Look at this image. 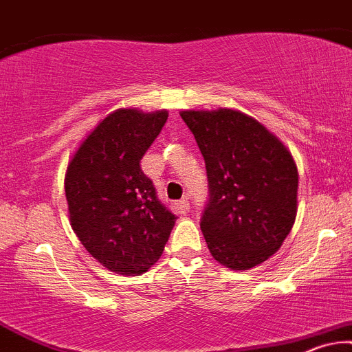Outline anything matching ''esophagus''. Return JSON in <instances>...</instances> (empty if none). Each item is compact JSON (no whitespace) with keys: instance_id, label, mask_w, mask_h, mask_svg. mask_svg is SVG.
Here are the masks:
<instances>
[{"instance_id":"obj_1","label":"esophagus","mask_w":352,"mask_h":352,"mask_svg":"<svg viewBox=\"0 0 352 352\" xmlns=\"http://www.w3.org/2000/svg\"><path fill=\"white\" fill-rule=\"evenodd\" d=\"M177 206H179V208L182 209V211H185V212L190 211V203H188V199H186V198L180 199V201L177 203Z\"/></svg>"}]
</instances>
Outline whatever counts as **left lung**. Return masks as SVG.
<instances>
[{
    "label": "left lung",
    "mask_w": 352,
    "mask_h": 352,
    "mask_svg": "<svg viewBox=\"0 0 352 352\" xmlns=\"http://www.w3.org/2000/svg\"><path fill=\"white\" fill-rule=\"evenodd\" d=\"M206 164L201 216L211 255L230 270L263 263L283 245L297 212L296 164L256 120L235 110L182 112Z\"/></svg>",
    "instance_id": "obj_1"
}]
</instances>
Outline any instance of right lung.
I'll return each mask as SVG.
<instances>
[{"instance_id":"1","label":"right lung","mask_w":352,"mask_h":352,"mask_svg":"<svg viewBox=\"0 0 352 352\" xmlns=\"http://www.w3.org/2000/svg\"><path fill=\"white\" fill-rule=\"evenodd\" d=\"M168 113L117 110L87 136L66 172L74 234L110 271L138 276L159 260L177 216L157 197L141 159Z\"/></svg>"}]
</instances>
